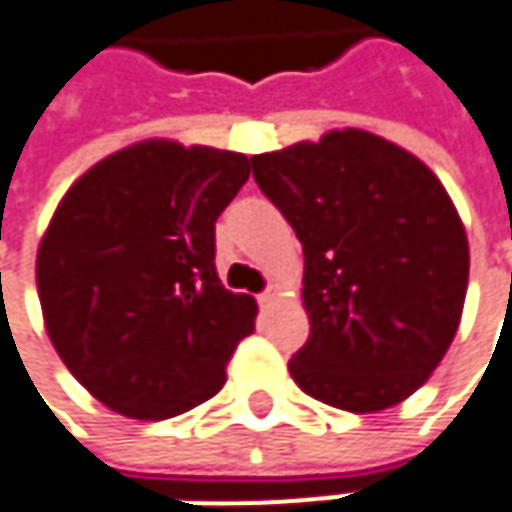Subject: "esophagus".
Returning <instances> with one entry per match:
<instances>
[{
	"mask_svg": "<svg viewBox=\"0 0 512 512\" xmlns=\"http://www.w3.org/2000/svg\"><path fill=\"white\" fill-rule=\"evenodd\" d=\"M275 292H278L275 286H266V289L257 295V304H260V307H272V301H275Z\"/></svg>",
	"mask_w": 512,
	"mask_h": 512,
	"instance_id": "1",
	"label": "esophagus"
}]
</instances>
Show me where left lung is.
I'll return each instance as SVG.
<instances>
[{"label":"left lung","mask_w":512,"mask_h":512,"mask_svg":"<svg viewBox=\"0 0 512 512\" xmlns=\"http://www.w3.org/2000/svg\"><path fill=\"white\" fill-rule=\"evenodd\" d=\"M252 173L304 246L310 339L289 359L292 379L353 414L403 403L464 310L469 246L440 179L362 130L252 156Z\"/></svg>","instance_id":"1"}]
</instances>
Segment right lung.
Instances as JSON below:
<instances>
[{
	"label": "right lung",
	"instance_id": "add662e5",
	"mask_svg": "<svg viewBox=\"0 0 512 512\" xmlns=\"http://www.w3.org/2000/svg\"><path fill=\"white\" fill-rule=\"evenodd\" d=\"M249 179V159L141 141L83 173L37 255L48 339L106 408L167 420L211 400L252 295L217 278L214 223Z\"/></svg>",
	"mask_w": 512,
	"mask_h": 512
}]
</instances>
